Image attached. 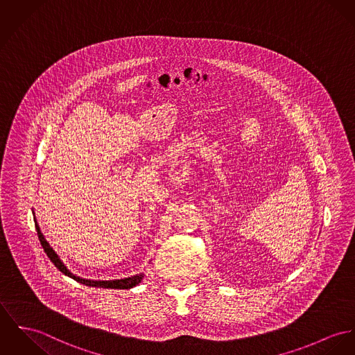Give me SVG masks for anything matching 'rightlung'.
Wrapping results in <instances>:
<instances>
[{
	"label": "right lung",
	"instance_id": "right-lung-1",
	"mask_svg": "<svg viewBox=\"0 0 355 355\" xmlns=\"http://www.w3.org/2000/svg\"><path fill=\"white\" fill-rule=\"evenodd\" d=\"M33 220H35V227H36V231H37V236H39L40 245L44 248V252L47 254V257L50 258V261L54 263L55 268H56L59 272H62L64 275H67V277L76 279L77 282H81V284L86 285V286H94V288H105V289H131V288L137 286V284L143 279V277H144V274L143 273L135 274V275H131V277H127V278H121V279H110V281L85 279V278H81V277L71 273V272L64 266V263L62 262V259L59 258V255L55 252V250H53V247L46 241L44 235L42 234L40 227H39V224H37V221H36V218H33Z\"/></svg>",
	"mask_w": 355,
	"mask_h": 355
}]
</instances>
